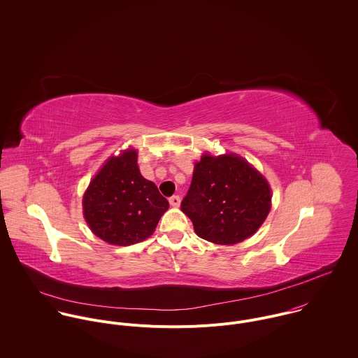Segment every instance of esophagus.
Returning a JSON list of instances; mask_svg holds the SVG:
<instances>
[{
  "label": "esophagus",
  "instance_id": "1",
  "mask_svg": "<svg viewBox=\"0 0 358 358\" xmlns=\"http://www.w3.org/2000/svg\"><path fill=\"white\" fill-rule=\"evenodd\" d=\"M169 204L172 205V206H175V208H178V206L180 205V197H179V196H172V197L169 199Z\"/></svg>",
  "mask_w": 358,
  "mask_h": 358
}]
</instances>
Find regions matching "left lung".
I'll use <instances>...</instances> for the list:
<instances>
[{"label": "left lung", "mask_w": 358, "mask_h": 358, "mask_svg": "<svg viewBox=\"0 0 358 358\" xmlns=\"http://www.w3.org/2000/svg\"><path fill=\"white\" fill-rule=\"evenodd\" d=\"M199 237L233 245L251 237L271 208L267 180L237 154H204L182 201Z\"/></svg>", "instance_id": "1"}]
</instances>
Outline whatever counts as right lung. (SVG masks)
I'll use <instances>...</instances> for the list:
<instances>
[{"instance_id": "add662e5", "label": "right lung", "mask_w": 358, "mask_h": 358, "mask_svg": "<svg viewBox=\"0 0 358 358\" xmlns=\"http://www.w3.org/2000/svg\"><path fill=\"white\" fill-rule=\"evenodd\" d=\"M168 208L157 186L141 175L134 149L110 157L83 199L84 217L92 233L121 247L149 238Z\"/></svg>"}]
</instances>
